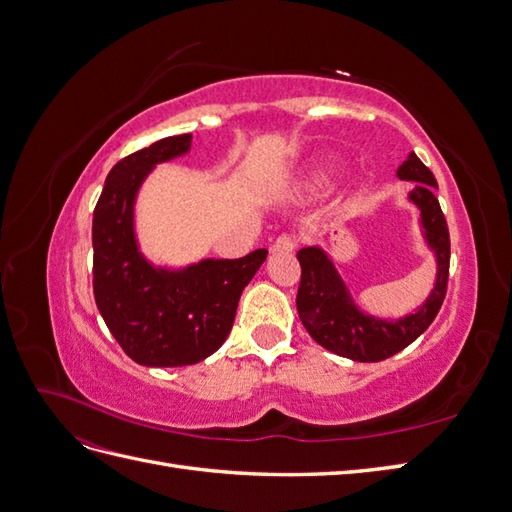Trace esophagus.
<instances>
[{"label": "esophagus", "mask_w": 512, "mask_h": 512, "mask_svg": "<svg viewBox=\"0 0 512 512\" xmlns=\"http://www.w3.org/2000/svg\"><path fill=\"white\" fill-rule=\"evenodd\" d=\"M294 247H297V239H294L292 235H280L273 241L271 252L273 254H290V252H294Z\"/></svg>", "instance_id": "34e87169"}]
</instances>
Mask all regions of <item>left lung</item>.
I'll list each match as a JSON object with an SVG mask.
<instances>
[{
	"label": "left lung",
	"mask_w": 512,
	"mask_h": 512,
	"mask_svg": "<svg viewBox=\"0 0 512 512\" xmlns=\"http://www.w3.org/2000/svg\"><path fill=\"white\" fill-rule=\"evenodd\" d=\"M397 177L418 183L410 192V200L421 209L425 239L438 258L436 286L418 312L395 322L367 316L354 305L342 277L320 247H303L297 254L301 265L297 312L303 327L322 348L359 363H378L410 346L429 329L446 297L451 237L438 198L433 194L438 188L436 177L416 158V153H410L399 166Z\"/></svg>",
	"instance_id": "1"
}]
</instances>
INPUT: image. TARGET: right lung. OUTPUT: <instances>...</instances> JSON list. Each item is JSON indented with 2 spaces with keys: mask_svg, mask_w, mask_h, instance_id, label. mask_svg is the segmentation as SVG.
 <instances>
[{
  "mask_svg": "<svg viewBox=\"0 0 512 512\" xmlns=\"http://www.w3.org/2000/svg\"><path fill=\"white\" fill-rule=\"evenodd\" d=\"M192 134L162 138L119 160L94 209V297L108 331L132 361L183 367L218 350L235 322L243 288L267 250L203 260L183 271L153 269L134 239V198L151 168L190 149Z\"/></svg>",
  "mask_w": 512,
  "mask_h": 512,
  "instance_id": "1",
  "label": "right lung"
}]
</instances>
